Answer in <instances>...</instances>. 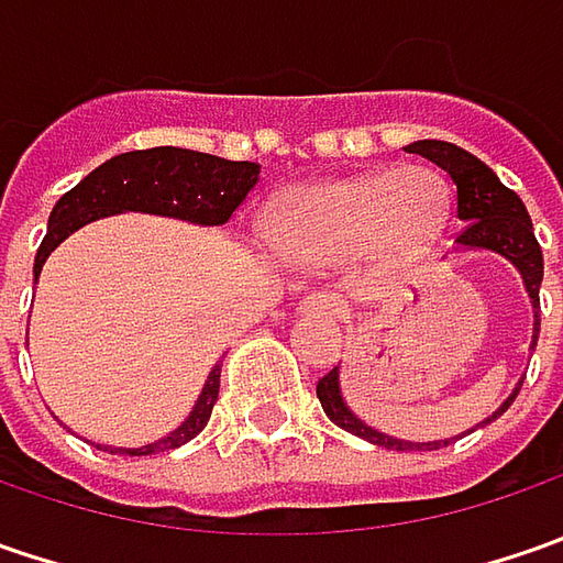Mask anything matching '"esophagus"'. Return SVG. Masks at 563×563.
Instances as JSON below:
<instances>
[{
    "mask_svg": "<svg viewBox=\"0 0 563 563\" xmlns=\"http://www.w3.org/2000/svg\"><path fill=\"white\" fill-rule=\"evenodd\" d=\"M300 313L313 316V319H341V316L347 313V307H344V300H341L338 294L319 291L310 294V297H303Z\"/></svg>",
    "mask_w": 563,
    "mask_h": 563,
    "instance_id": "obj_1",
    "label": "esophagus"
}]
</instances>
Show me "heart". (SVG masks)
<instances>
[{"label": "heart", "mask_w": 563, "mask_h": 563, "mask_svg": "<svg viewBox=\"0 0 563 563\" xmlns=\"http://www.w3.org/2000/svg\"><path fill=\"white\" fill-rule=\"evenodd\" d=\"M448 216L451 190L442 175L404 165L388 175L294 187L272 209L269 241L300 266H325L354 253L407 263L442 238Z\"/></svg>", "instance_id": "obj_1"}]
</instances>
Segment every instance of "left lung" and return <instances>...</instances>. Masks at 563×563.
<instances>
[{"label":"left lung","mask_w":563,"mask_h":563,"mask_svg":"<svg viewBox=\"0 0 563 563\" xmlns=\"http://www.w3.org/2000/svg\"><path fill=\"white\" fill-rule=\"evenodd\" d=\"M407 153H420L426 159L444 168L451 175V181L457 187V219L464 222V228L457 231V244L461 247H486L501 253L505 260H510L520 275H523V285L532 297V307L539 310V285H542V247L532 234L530 212L523 200L505 187L495 172L488 168L486 163H479L473 153H466L461 146L444 141H417L407 146ZM536 338H539V316H536V335H532V347H536ZM523 385V382H520ZM520 388H514L510 395L486 422H492L495 417H501L510 407V400L517 398ZM316 398L322 404L325 417L341 426L344 432H354L366 442L378 444V448H391V451H410V448H422V451H432V448H442V444H451L448 439L444 442H400V439H391V435H382L376 429L363 426V422L347 410V404L341 400V388H338V366L332 373L316 382ZM483 422V426H486ZM473 432V429H470Z\"/></svg>","instance_id":"left-lung-1"}]
</instances>
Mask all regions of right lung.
Here are the masks:
<instances>
[{
	"mask_svg": "<svg viewBox=\"0 0 563 563\" xmlns=\"http://www.w3.org/2000/svg\"><path fill=\"white\" fill-rule=\"evenodd\" d=\"M260 165L231 163L209 153L178 150V146H153V150H134L121 153L115 159L102 163L97 172H90L77 187H71L49 216V231L33 260V275H40L46 256L53 253L71 231L93 222L99 216H112L124 209H141L156 216H175L197 225H225L238 212V206L247 200V194L256 187ZM219 373L222 363L209 373L203 395L194 404L187 417L172 435L143 448H109L112 454H159L168 448L190 442L203 432L209 422L212 404L219 398ZM99 448V444H97Z\"/></svg>",
	"mask_w": 563,
	"mask_h": 563,
	"instance_id": "right-lung-1",
	"label": "right lung"
}]
</instances>
